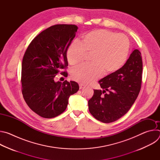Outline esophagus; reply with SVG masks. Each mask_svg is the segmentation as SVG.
Instances as JSON below:
<instances>
[{
    "label": "esophagus",
    "mask_w": 160,
    "mask_h": 160,
    "mask_svg": "<svg viewBox=\"0 0 160 160\" xmlns=\"http://www.w3.org/2000/svg\"><path fill=\"white\" fill-rule=\"evenodd\" d=\"M83 87H85V85H83L82 83H80V84H79V88H80V89H82V88H83Z\"/></svg>",
    "instance_id": "esophagus-1"
}]
</instances>
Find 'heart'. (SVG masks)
Returning <instances> with one entry per match:
<instances>
[{
	"instance_id": "obj_1",
	"label": "heart",
	"mask_w": 160,
	"mask_h": 160,
	"mask_svg": "<svg viewBox=\"0 0 160 160\" xmlns=\"http://www.w3.org/2000/svg\"><path fill=\"white\" fill-rule=\"evenodd\" d=\"M130 49L128 38L106 29L90 31L79 40L73 42L66 51L70 64L77 65L89 55L90 64L80 66L72 71V78L79 83L88 84L104 76L117 72L125 63Z\"/></svg>"
}]
</instances>
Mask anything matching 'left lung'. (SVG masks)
Here are the masks:
<instances>
[{
    "instance_id": "8db88e82",
    "label": "left lung",
    "mask_w": 160,
    "mask_h": 160,
    "mask_svg": "<svg viewBox=\"0 0 160 160\" xmlns=\"http://www.w3.org/2000/svg\"><path fill=\"white\" fill-rule=\"evenodd\" d=\"M142 72L141 53L135 49L119 70L99 81L103 90H94L93 96L88 100L91 115L106 123L125 115L139 94Z\"/></svg>"
}]
</instances>
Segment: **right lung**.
I'll list each match as a JSON object with an SVG mask.
<instances>
[{"instance_id":"right-lung-1","label":"right lung","mask_w":160,"mask_h":160,"mask_svg":"<svg viewBox=\"0 0 160 160\" xmlns=\"http://www.w3.org/2000/svg\"><path fill=\"white\" fill-rule=\"evenodd\" d=\"M78 28L75 25L59 24L45 29L32 40L22 58V94L29 108L43 118L61 115L69 97L79 89L75 82L54 80L59 73L68 76L66 51Z\"/></svg>"}]
</instances>
